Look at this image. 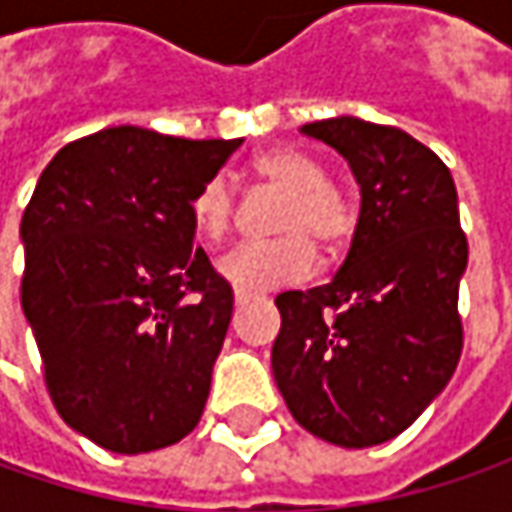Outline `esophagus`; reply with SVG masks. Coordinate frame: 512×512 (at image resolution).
I'll list each match as a JSON object with an SVG mask.
<instances>
[{
	"instance_id": "1",
	"label": "esophagus",
	"mask_w": 512,
	"mask_h": 512,
	"mask_svg": "<svg viewBox=\"0 0 512 512\" xmlns=\"http://www.w3.org/2000/svg\"><path fill=\"white\" fill-rule=\"evenodd\" d=\"M236 307H245V299H242V296H236Z\"/></svg>"
}]
</instances>
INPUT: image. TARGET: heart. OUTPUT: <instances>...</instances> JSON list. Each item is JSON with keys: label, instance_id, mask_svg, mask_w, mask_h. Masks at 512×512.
Instances as JSON below:
<instances>
[{"label": "heart", "instance_id": "b5f03b06", "mask_svg": "<svg viewBox=\"0 0 512 512\" xmlns=\"http://www.w3.org/2000/svg\"><path fill=\"white\" fill-rule=\"evenodd\" d=\"M259 185L285 196L276 216L273 242L239 245L219 259V276L236 290V296H262L273 287L299 282L313 270V247L325 256L339 253L353 230L359 210L342 187L327 182L325 168L305 153L290 148H273L259 153L250 165ZM233 190L225 179H207L190 202V219L199 242L219 245L233 227Z\"/></svg>", "mask_w": 512, "mask_h": 512}]
</instances>
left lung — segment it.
Masks as SVG:
<instances>
[{"label":"left lung","mask_w":512,"mask_h":512,"mask_svg":"<svg viewBox=\"0 0 512 512\" xmlns=\"http://www.w3.org/2000/svg\"><path fill=\"white\" fill-rule=\"evenodd\" d=\"M302 133L347 159L362 210L333 282L276 296L273 379L307 433L373 447L422 416L462 356L459 196L447 165L404 130L336 116Z\"/></svg>","instance_id":"1"}]
</instances>
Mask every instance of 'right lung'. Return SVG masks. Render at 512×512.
Listing matches in <instances>:
<instances>
[{
  "label": "right lung",
  "instance_id": "right-lung-1",
  "mask_svg": "<svg viewBox=\"0 0 512 512\" xmlns=\"http://www.w3.org/2000/svg\"><path fill=\"white\" fill-rule=\"evenodd\" d=\"M242 139L105 128L59 150L22 216V310L59 416L110 453H150L199 424L233 290L190 202Z\"/></svg>",
  "mask_w": 512,
  "mask_h": 512
}]
</instances>
